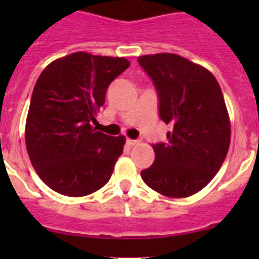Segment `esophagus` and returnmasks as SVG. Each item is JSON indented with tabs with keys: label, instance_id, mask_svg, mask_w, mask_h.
Wrapping results in <instances>:
<instances>
[{
	"label": "esophagus",
	"instance_id": "esophagus-1",
	"mask_svg": "<svg viewBox=\"0 0 259 259\" xmlns=\"http://www.w3.org/2000/svg\"><path fill=\"white\" fill-rule=\"evenodd\" d=\"M125 143H127V145L134 146V145H136V144L139 143V141H137V140H132V139H127V141H125Z\"/></svg>",
	"mask_w": 259,
	"mask_h": 259
}]
</instances>
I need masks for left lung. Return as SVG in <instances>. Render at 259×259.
I'll return each mask as SVG.
<instances>
[{"mask_svg": "<svg viewBox=\"0 0 259 259\" xmlns=\"http://www.w3.org/2000/svg\"><path fill=\"white\" fill-rule=\"evenodd\" d=\"M137 62L157 89L159 118L172 125L168 141L153 145L155 159L141 178L167 197H188L211 182L230 148L222 89L209 70L178 54L141 56Z\"/></svg>", "mask_w": 259, "mask_h": 259, "instance_id": "1", "label": "left lung"}]
</instances>
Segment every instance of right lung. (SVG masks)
Wrapping results in <instances>:
<instances>
[{"instance_id":"right-lung-1","label":"right lung","mask_w":259,"mask_h":259,"mask_svg":"<svg viewBox=\"0 0 259 259\" xmlns=\"http://www.w3.org/2000/svg\"><path fill=\"white\" fill-rule=\"evenodd\" d=\"M128 67L125 58L77 52L53 61L38 76L26 146L33 168L53 191L81 197L110 180L125 139L96 131L91 122L104 106L107 87Z\"/></svg>"}]
</instances>
